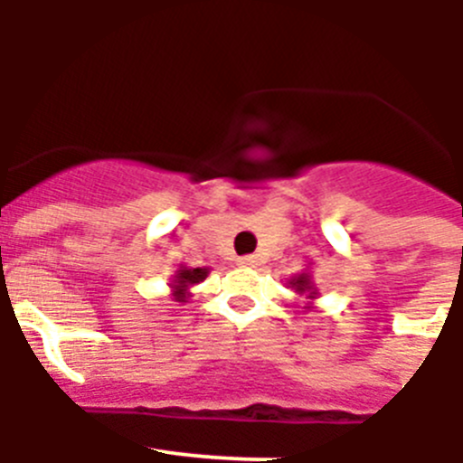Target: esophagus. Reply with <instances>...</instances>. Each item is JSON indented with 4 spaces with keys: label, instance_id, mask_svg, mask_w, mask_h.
Wrapping results in <instances>:
<instances>
[{
    "label": "esophagus",
    "instance_id": "obj_1",
    "mask_svg": "<svg viewBox=\"0 0 463 463\" xmlns=\"http://www.w3.org/2000/svg\"><path fill=\"white\" fill-rule=\"evenodd\" d=\"M237 265H241V268H256L258 258L256 256H241V258H237Z\"/></svg>",
    "mask_w": 463,
    "mask_h": 463
}]
</instances>
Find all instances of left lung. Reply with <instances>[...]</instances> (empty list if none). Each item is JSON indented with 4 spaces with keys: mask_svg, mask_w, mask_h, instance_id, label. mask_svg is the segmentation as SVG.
Returning a JSON list of instances; mask_svg holds the SVG:
<instances>
[{
    "mask_svg": "<svg viewBox=\"0 0 463 463\" xmlns=\"http://www.w3.org/2000/svg\"><path fill=\"white\" fill-rule=\"evenodd\" d=\"M290 288H295V293H299V295H304L307 293V298L309 299H314L316 295V288H314V283H311V274L309 272H302V274H298V277H293L290 279Z\"/></svg>",
    "mask_w": 463,
    "mask_h": 463,
    "instance_id": "left-lung-1",
    "label": "left lung"
}]
</instances>
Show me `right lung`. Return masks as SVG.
<instances>
[{"label":"right lung","mask_w":463,"mask_h":463,"mask_svg":"<svg viewBox=\"0 0 463 463\" xmlns=\"http://www.w3.org/2000/svg\"><path fill=\"white\" fill-rule=\"evenodd\" d=\"M210 269L207 268H180L177 274H175L173 283H170V288H173V295L177 302H186V290L195 283H201L203 279L207 277Z\"/></svg>","instance_id":"obj_1"}]
</instances>
